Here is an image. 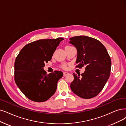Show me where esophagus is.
<instances>
[{
  "label": "esophagus",
  "instance_id": "34e87169",
  "mask_svg": "<svg viewBox=\"0 0 126 126\" xmlns=\"http://www.w3.org/2000/svg\"><path fill=\"white\" fill-rule=\"evenodd\" d=\"M69 74L68 72H63V76H66L67 75H68Z\"/></svg>",
  "mask_w": 126,
  "mask_h": 126
}]
</instances>
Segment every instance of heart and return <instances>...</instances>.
I'll return each mask as SVG.
<instances>
[{
    "label": "heart",
    "instance_id": "1",
    "mask_svg": "<svg viewBox=\"0 0 126 126\" xmlns=\"http://www.w3.org/2000/svg\"><path fill=\"white\" fill-rule=\"evenodd\" d=\"M71 47V46H66L65 47V49H68V48H70V47ZM60 67H61V68H62V69H66L67 68V67H68V64H67V63H63V64H61V66H60Z\"/></svg>",
    "mask_w": 126,
    "mask_h": 126
}]
</instances>
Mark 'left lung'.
I'll return each mask as SVG.
<instances>
[{
  "mask_svg": "<svg viewBox=\"0 0 126 126\" xmlns=\"http://www.w3.org/2000/svg\"><path fill=\"white\" fill-rule=\"evenodd\" d=\"M69 42L78 51L76 68L85 67V71L81 75L73 73L74 79L70 88L80 98H94L101 92L110 77V55L103 45L93 38L75 36L70 38Z\"/></svg>",
  "mask_w": 126,
  "mask_h": 126,
  "instance_id": "left-lung-1",
  "label": "left lung"
}]
</instances>
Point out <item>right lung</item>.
Segmentation results:
<instances>
[{
	"mask_svg": "<svg viewBox=\"0 0 126 126\" xmlns=\"http://www.w3.org/2000/svg\"><path fill=\"white\" fill-rule=\"evenodd\" d=\"M41 39L26 44L14 63V80L23 94L34 102L47 101L55 94L58 80L63 76L60 71L47 74L45 63L51 60L56 47L63 40Z\"/></svg>",
	"mask_w": 126,
	"mask_h": 126,
	"instance_id": "obj_1",
	"label": "right lung"
}]
</instances>
